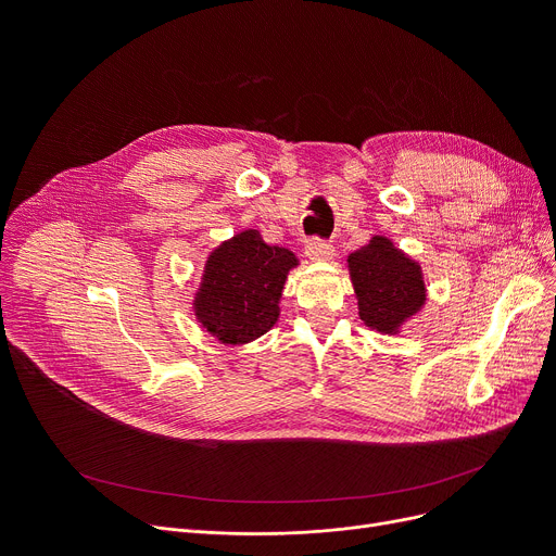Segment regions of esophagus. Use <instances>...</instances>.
I'll return each instance as SVG.
<instances>
[{"label":"esophagus","mask_w":556,"mask_h":556,"mask_svg":"<svg viewBox=\"0 0 556 556\" xmlns=\"http://www.w3.org/2000/svg\"><path fill=\"white\" fill-rule=\"evenodd\" d=\"M333 254H336V250L327 241H319V239L306 241V256L311 261H329V258H333Z\"/></svg>","instance_id":"1"}]
</instances>
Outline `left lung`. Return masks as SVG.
<instances>
[{
	"instance_id": "left-lung-1",
	"label": "left lung",
	"mask_w": 556,
	"mask_h": 556,
	"mask_svg": "<svg viewBox=\"0 0 556 556\" xmlns=\"http://www.w3.org/2000/svg\"><path fill=\"white\" fill-rule=\"evenodd\" d=\"M346 263L358 298V315L369 329L399 333L403 323L426 304L421 266L388 237H371L367 245L349 254Z\"/></svg>"
}]
</instances>
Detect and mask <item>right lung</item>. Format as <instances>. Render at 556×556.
I'll use <instances>...</instances> for the list:
<instances>
[{"label":"right lung","instance_id":"obj_1","mask_svg":"<svg viewBox=\"0 0 556 556\" xmlns=\"http://www.w3.org/2000/svg\"><path fill=\"white\" fill-rule=\"evenodd\" d=\"M298 256L268 245L256 229L233 233L204 263L193 298L200 327L223 344H245L268 333L279 317L281 290Z\"/></svg>","mask_w":556,"mask_h":556}]
</instances>
